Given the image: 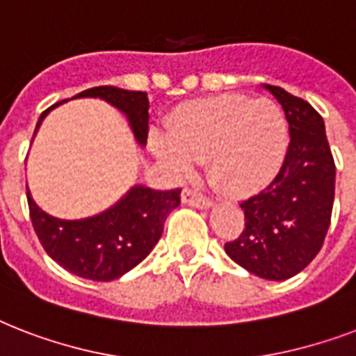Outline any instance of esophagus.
<instances>
[{"mask_svg":"<svg viewBox=\"0 0 356 356\" xmlns=\"http://www.w3.org/2000/svg\"><path fill=\"white\" fill-rule=\"evenodd\" d=\"M181 200H183V203H186V205L197 207V209H209V207L214 205V203H212V200H209V197H205V195L197 194L195 190H190V188L183 190Z\"/></svg>","mask_w":356,"mask_h":356,"instance_id":"esophagus-1","label":"esophagus"}]
</instances>
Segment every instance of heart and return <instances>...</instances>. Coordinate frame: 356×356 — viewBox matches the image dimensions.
<instances>
[{
  "label": "heart",
  "instance_id": "obj_1",
  "mask_svg": "<svg viewBox=\"0 0 356 356\" xmlns=\"http://www.w3.org/2000/svg\"><path fill=\"white\" fill-rule=\"evenodd\" d=\"M288 147V123L279 103L222 94L179 107L168 120V136L151 138V149L175 172L207 162V175L229 195H248L270 181Z\"/></svg>",
  "mask_w": 356,
  "mask_h": 356
}]
</instances>
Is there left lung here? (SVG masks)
Instances as JSON below:
<instances>
[{
	"instance_id": "obj_1",
	"label": "left lung",
	"mask_w": 356,
	"mask_h": 356,
	"mask_svg": "<svg viewBox=\"0 0 356 356\" xmlns=\"http://www.w3.org/2000/svg\"><path fill=\"white\" fill-rule=\"evenodd\" d=\"M264 88L286 114L290 144L275 179L240 205L245 229L225 243V253L254 275L284 281L320 253L331 225L337 166L314 107L281 86Z\"/></svg>"
}]
</instances>
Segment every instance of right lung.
Returning a JSON list of instances; mask_svg holds the SVG:
<instances>
[{
    "instance_id": "1",
    "label": "right lung",
    "mask_w": 356,
    "mask_h": 356,
    "mask_svg": "<svg viewBox=\"0 0 356 356\" xmlns=\"http://www.w3.org/2000/svg\"><path fill=\"white\" fill-rule=\"evenodd\" d=\"M74 97H99L120 108L129 120L140 145L147 140L149 102L145 92L116 86H94ZM63 103V102H60ZM53 107L42 113V120ZM27 203L35 233L42 248L64 270L90 281H114L133 270L161 240L168 214L181 205V188L151 190L133 186L108 211L85 220H58L36 205L27 188Z\"/></svg>"
}]
</instances>
